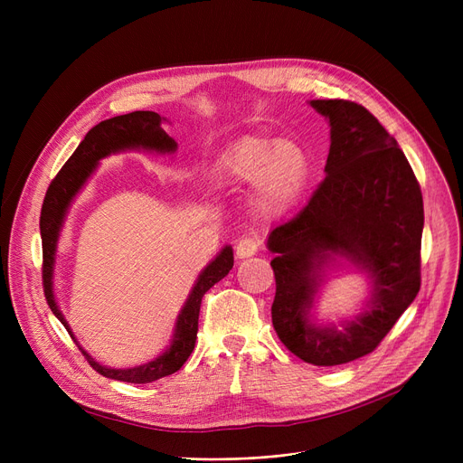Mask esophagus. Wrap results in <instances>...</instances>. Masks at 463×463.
Instances as JSON below:
<instances>
[{"label": "esophagus", "mask_w": 463, "mask_h": 463, "mask_svg": "<svg viewBox=\"0 0 463 463\" xmlns=\"http://www.w3.org/2000/svg\"><path fill=\"white\" fill-rule=\"evenodd\" d=\"M260 241L257 238H241L236 244V257L238 259H248L253 257L259 251Z\"/></svg>", "instance_id": "34e87169"}]
</instances>
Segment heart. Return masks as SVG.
<instances>
[{"label":"heart","mask_w":463,"mask_h":463,"mask_svg":"<svg viewBox=\"0 0 463 463\" xmlns=\"http://www.w3.org/2000/svg\"><path fill=\"white\" fill-rule=\"evenodd\" d=\"M215 180L225 187L253 185L259 213L278 217L298 203L307 182V159L295 144L244 137L217 163Z\"/></svg>","instance_id":"heart-1"}]
</instances>
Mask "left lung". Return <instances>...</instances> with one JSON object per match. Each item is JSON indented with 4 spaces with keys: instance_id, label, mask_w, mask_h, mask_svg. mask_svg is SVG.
Returning a JSON list of instances; mask_svg holds the SVG:
<instances>
[{
    "instance_id": "left-lung-1",
    "label": "left lung",
    "mask_w": 463,
    "mask_h": 463,
    "mask_svg": "<svg viewBox=\"0 0 463 463\" xmlns=\"http://www.w3.org/2000/svg\"><path fill=\"white\" fill-rule=\"evenodd\" d=\"M309 105L330 124L325 180L307 206L269 236L276 253L272 325L313 366L370 354L420 288L424 206L415 173L377 118L344 99ZM345 260L371 281L360 314L323 326L312 315L326 272Z\"/></svg>"
}]
</instances>
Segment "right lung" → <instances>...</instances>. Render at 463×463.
<instances>
[{"label":"right lung","mask_w":463,"mask_h":463,"mask_svg":"<svg viewBox=\"0 0 463 463\" xmlns=\"http://www.w3.org/2000/svg\"><path fill=\"white\" fill-rule=\"evenodd\" d=\"M165 118H161L157 112L152 110H137L124 116H114L110 119L101 121L95 128L88 131L84 140L79 144L67 163L61 166L58 176L52 180L51 187L46 191V197L41 210V238H43V285H44V297L48 306H51L52 313L60 319V323L67 328L71 337L75 339L67 319L60 311V306L56 302L54 295V264H56V251L60 234L65 223L67 212L77 199V194L82 191L90 176L95 173L97 165L101 159L128 152V150H146L156 154H175L178 150V144L173 137H168L161 124ZM234 257L232 248L225 246L222 251L212 259L204 270L199 274L197 281L193 283L189 297L185 304L182 306L178 319L175 325L173 337H170V345L157 354L154 360L140 364L135 368H109L97 362L86 349L77 342L79 349L90 362V366L99 372L103 377L124 381V383H154L161 377L173 375L178 372L189 354L194 349V342H197L199 332V311L203 297L206 290L213 287L217 281H222L232 269Z\"/></svg>","instance_id":"1"}]
</instances>
